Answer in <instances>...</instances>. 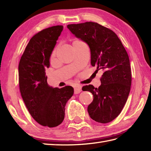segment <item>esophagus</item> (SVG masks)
Listing matches in <instances>:
<instances>
[{"instance_id":"obj_1","label":"esophagus","mask_w":151,"mask_h":151,"mask_svg":"<svg viewBox=\"0 0 151 151\" xmlns=\"http://www.w3.org/2000/svg\"><path fill=\"white\" fill-rule=\"evenodd\" d=\"M82 91V88L81 86H77L75 88V89H74V93L75 94H78L80 92H81Z\"/></svg>"}]
</instances>
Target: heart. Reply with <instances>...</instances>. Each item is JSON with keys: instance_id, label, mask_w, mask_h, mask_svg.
<instances>
[{"instance_id": "obj_1", "label": "heart", "mask_w": 151, "mask_h": 151, "mask_svg": "<svg viewBox=\"0 0 151 151\" xmlns=\"http://www.w3.org/2000/svg\"><path fill=\"white\" fill-rule=\"evenodd\" d=\"M55 54V50H54V51H53L52 53V56H54Z\"/></svg>"}]
</instances>
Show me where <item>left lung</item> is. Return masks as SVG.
I'll use <instances>...</instances> for the list:
<instances>
[{
  "label": "left lung",
  "mask_w": 151,
  "mask_h": 151,
  "mask_svg": "<svg viewBox=\"0 0 151 151\" xmlns=\"http://www.w3.org/2000/svg\"><path fill=\"white\" fill-rule=\"evenodd\" d=\"M67 28L75 36L89 46L91 64L96 71L103 73L101 84L82 87L93 96L88 112L91 119L99 123L111 122L119 116L128 99L132 84L129 57L116 34L111 29L95 22L70 24Z\"/></svg>",
  "instance_id": "1"
}]
</instances>
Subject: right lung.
Masks as SVG:
<instances>
[{
    "instance_id": "right-lung-1",
    "label": "right lung",
    "mask_w": 151,
    "mask_h": 151,
    "mask_svg": "<svg viewBox=\"0 0 151 151\" xmlns=\"http://www.w3.org/2000/svg\"><path fill=\"white\" fill-rule=\"evenodd\" d=\"M63 25L46 28L35 34L20 59L18 72L21 95L27 109L39 124L54 128L64 120L68 100L73 95L72 86L58 88L47 83L45 69Z\"/></svg>"
}]
</instances>
